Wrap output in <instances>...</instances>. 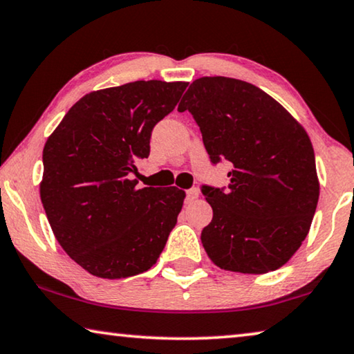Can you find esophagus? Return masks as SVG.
Masks as SVG:
<instances>
[{
    "instance_id": "esophagus-1",
    "label": "esophagus",
    "mask_w": 354,
    "mask_h": 354,
    "mask_svg": "<svg viewBox=\"0 0 354 354\" xmlns=\"http://www.w3.org/2000/svg\"><path fill=\"white\" fill-rule=\"evenodd\" d=\"M198 189L197 187H192V189H189V190H186V203H192L194 200H197L198 198Z\"/></svg>"
}]
</instances>
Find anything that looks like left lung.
Returning a JSON list of instances; mask_svg holds the SVG:
<instances>
[{
	"instance_id": "obj_1",
	"label": "left lung",
	"mask_w": 354,
	"mask_h": 354,
	"mask_svg": "<svg viewBox=\"0 0 354 354\" xmlns=\"http://www.w3.org/2000/svg\"><path fill=\"white\" fill-rule=\"evenodd\" d=\"M200 127L212 165L228 162V186L203 184L212 221L201 244L227 271H276L301 248L319 186L310 138L263 89L228 77H201L178 111Z\"/></svg>"
}]
</instances>
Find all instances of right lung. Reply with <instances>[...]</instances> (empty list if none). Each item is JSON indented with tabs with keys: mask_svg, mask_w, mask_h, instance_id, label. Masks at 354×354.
Wrapping results in <instances>:
<instances>
[{
	"mask_svg": "<svg viewBox=\"0 0 354 354\" xmlns=\"http://www.w3.org/2000/svg\"><path fill=\"white\" fill-rule=\"evenodd\" d=\"M187 83L138 80L86 94L44 147L41 200L55 238L102 279L148 271L176 225L184 192L137 189L136 162Z\"/></svg>",
	"mask_w": 354,
	"mask_h": 354,
	"instance_id": "1",
	"label": "right lung"
}]
</instances>
